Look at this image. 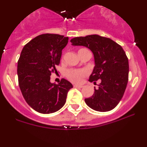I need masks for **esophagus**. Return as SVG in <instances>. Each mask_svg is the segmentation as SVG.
Here are the masks:
<instances>
[{"mask_svg": "<svg viewBox=\"0 0 147 147\" xmlns=\"http://www.w3.org/2000/svg\"><path fill=\"white\" fill-rule=\"evenodd\" d=\"M74 88H81L83 87L82 86H79V85H74Z\"/></svg>", "mask_w": 147, "mask_h": 147, "instance_id": "obj_1", "label": "esophagus"}]
</instances>
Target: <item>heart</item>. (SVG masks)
I'll use <instances>...</instances> for the list:
<instances>
[{
	"label": "heart",
	"instance_id": "1",
	"mask_svg": "<svg viewBox=\"0 0 147 147\" xmlns=\"http://www.w3.org/2000/svg\"><path fill=\"white\" fill-rule=\"evenodd\" d=\"M88 51L86 49H81L78 51L79 56L80 57L84 53ZM88 72L84 69H75V68H70L67 70L66 72V76L69 80L73 83L79 84L81 83L83 78L87 75Z\"/></svg>",
	"mask_w": 147,
	"mask_h": 147
}]
</instances>
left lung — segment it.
Listing matches in <instances>:
<instances>
[{
    "label": "left lung",
    "instance_id": "8db88e82",
    "mask_svg": "<svg viewBox=\"0 0 147 147\" xmlns=\"http://www.w3.org/2000/svg\"><path fill=\"white\" fill-rule=\"evenodd\" d=\"M73 46H84L90 49L95 66L89 81L99 80L91 97L85 98L90 108L98 112H108L121 101L129 79V61L121 45L108 38L98 35L77 37L71 40Z\"/></svg>",
    "mask_w": 147,
    "mask_h": 147
}]
</instances>
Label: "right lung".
<instances>
[{"label":"right lung","instance_id":"right-lung-1","mask_svg":"<svg viewBox=\"0 0 147 147\" xmlns=\"http://www.w3.org/2000/svg\"><path fill=\"white\" fill-rule=\"evenodd\" d=\"M68 37L46 33L35 37L23 48L18 61V84L26 102L41 114H51L64 105L71 83L61 79L51 84L52 72H57L61 51Z\"/></svg>","mask_w":147,"mask_h":147}]
</instances>
